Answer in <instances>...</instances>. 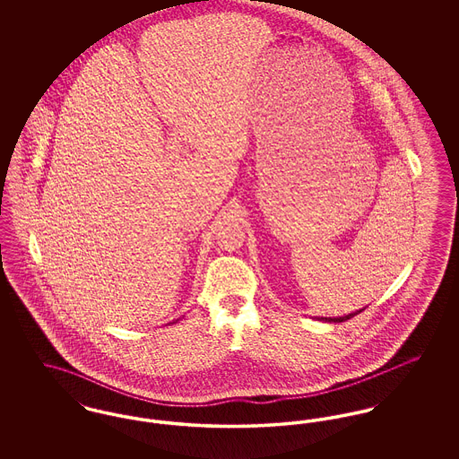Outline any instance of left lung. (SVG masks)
Masks as SVG:
<instances>
[{"instance_id": "1", "label": "left lung", "mask_w": 459, "mask_h": 459, "mask_svg": "<svg viewBox=\"0 0 459 459\" xmlns=\"http://www.w3.org/2000/svg\"><path fill=\"white\" fill-rule=\"evenodd\" d=\"M365 309V307H363ZM363 309H359V311H354V313H350V315H346V316H339V318H320V320H324V322H335V324H339V322H346V320H350L352 316H356V315H359Z\"/></svg>"}]
</instances>
